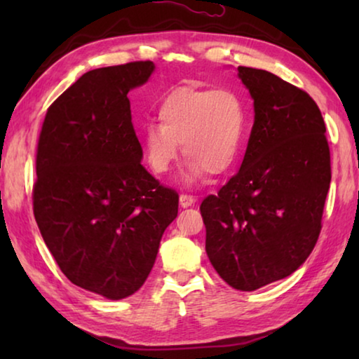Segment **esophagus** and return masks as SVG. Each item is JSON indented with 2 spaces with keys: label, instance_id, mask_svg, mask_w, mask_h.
I'll return each mask as SVG.
<instances>
[{
  "label": "esophagus",
  "instance_id": "34e87169",
  "mask_svg": "<svg viewBox=\"0 0 359 359\" xmlns=\"http://www.w3.org/2000/svg\"><path fill=\"white\" fill-rule=\"evenodd\" d=\"M179 203L182 208H190V205H193L194 203H196V198L191 196V194H180L179 196Z\"/></svg>",
  "mask_w": 359,
  "mask_h": 359
}]
</instances>
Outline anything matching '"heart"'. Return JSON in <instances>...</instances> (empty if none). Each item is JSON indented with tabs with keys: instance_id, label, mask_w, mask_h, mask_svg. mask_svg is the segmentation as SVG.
Masks as SVG:
<instances>
[{
	"instance_id": "obj_1",
	"label": "heart",
	"mask_w": 359,
	"mask_h": 359,
	"mask_svg": "<svg viewBox=\"0 0 359 359\" xmlns=\"http://www.w3.org/2000/svg\"><path fill=\"white\" fill-rule=\"evenodd\" d=\"M156 121L141 130L144 155L155 174H165L177 160L180 144L188 156L182 182L191 185L205 172H228L239 160L247 135L244 100L233 90L179 88L158 107Z\"/></svg>"
}]
</instances>
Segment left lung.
Instances as JSON below:
<instances>
[{"label":"left lung","mask_w":359,"mask_h":359,"mask_svg":"<svg viewBox=\"0 0 359 359\" xmlns=\"http://www.w3.org/2000/svg\"><path fill=\"white\" fill-rule=\"evenodd\" d=\"M255 120L239 172L201 204L205 252L229 287L255 291L293 274L317 244L331 184L318 106L272 72L239 66Z\"/></svg>","instance_id":"1"}]
</instances>
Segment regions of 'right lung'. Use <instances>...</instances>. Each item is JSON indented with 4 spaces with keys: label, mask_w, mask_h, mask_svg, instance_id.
I'll use <instances>...</instances> for the list:
<instances>
[{
    "label": "right lung",
    "mask_w": 359,
    "mask_h": 359,
    "mask_svg": "<svg viewBox=\"0 0 359 359\" xmlns=\"http://www.w3.org/2000/svg\"><path fill=\"white\" fill-rule=\"evenodd\" d=\"M154 62L85 72L48 107L42 125L33 210L46 245L69 280L107 299L128 297L155 264L179 196L142 161L130 90Z\"/></svg>",
    "instance_id": "1"
}]
</instances>
